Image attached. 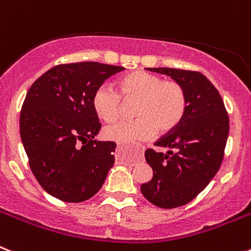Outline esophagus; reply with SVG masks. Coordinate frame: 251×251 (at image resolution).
Here are the masks:
<instances>
[{
	"label": "esophagus",
	"instance_id": "34e87169",
	"mask_svg": "<svg viewBox=\"0 0 251 251\" xmlns=\"http://www.w3.org/2000/svg\"><path fill=\"white\" fill-rule=\"evenodd\" d=\"M118 150H119V151L123 150V147H122V146H118ZM138 157H139V154H138Z\"/></svg>",
	"mask_w": 251,
	"mask_h": 251
}]
</instances>
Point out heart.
I'll list each match as a JSON object with an SVG mask.
<instances>
[{
  "instance_id": "obj_1",
  "label": "heart",
  "mask_w": 251,
  "mask_h": 251,
  "mask_svg": "<svg viewBox=\"0 0 251 251\" xmlns=\"http://www.w3.org/2000/svg\"><path fill=\"white\" fill-rule=\"evenodd\" d=\"M124 100H137L133 121H118L104 128L103 136L119 145H134L156 134L168 133L181 123L187 109V95L177 81L163 80L158 75L134 72L119 81V92L101 84L93 94V108L99 118L114 121Z\"/></svg>"
}]
</instances>
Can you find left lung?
Masks as SVG:
<instances>
[{"label": "left lung", "instance_id": "left-lung-1", "mask_svg": "<svg viewBox=\"0 0 251 251\" xmlns=\"http://www.w3.org/2000/svg\"><path fill=\"white\" fill-rule=\"evenodd\" d=\"M147 70L181 84L187 95V109L181 123L154 143L170 151H146L153 177L142 183L141 192L158 207H179L194 200L217 174L229 136V117L220 93L201 73L170 68Z\"/></svg>", "mask_w": 251, "mask_h": 251}]
</instances>
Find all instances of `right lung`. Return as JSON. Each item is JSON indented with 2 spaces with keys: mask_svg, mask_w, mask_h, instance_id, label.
I'll list each match as a JSON object with an SVG mask.
<instances>
[{
  "mask_svg": "<svg viewBox=\"0 0 251 251\" xmlns=\"http://www.w3.org/2000/svg\"><path fill=\"white\" fill-rule=\"evenodd\" d=\"M122 70L95 61L61 64L28 89L20 134L32 174L51 196L83 202L103 186L117 145L94 138L101 126L92 99L98 86Z\"/></svg>",
  "mask_w": 251,
  "mask_h": 251,
  "instance_id": "obj_1",
  "label": "right lung"
}]
</instances>
